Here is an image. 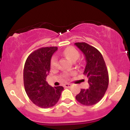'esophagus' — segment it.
<instances>
[{
    "instance_id": "1",
    "label": "esophagus",
    "mask_w": 130,
    "mask_h": 130,
    "mask_svg": "<svg viewBox=\"0 0 130 130\" xmlns=\"http://www.w3.org/2000/svg\"><path fill=\"white\" fill-rule=\"evenodd\" d=\"M64 87H66V88H69V87H71V84H65L64 85Z\"/></svg>"
}]
</instances>
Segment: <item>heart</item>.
Segmentation results:
<instances>
[{
  "mask_svg": "<svg viewBox=\"0 0 130 130\" xmlns=\"http://www.w3.org/2000/svg\"><path fill=\"white\" fill-rule=\"evenodd\" d=\"M63 55L67 58L69 60H70L71 61H77L80 57V53L75 48L73 47H69L66 48L63 51ZM57 58L56 57H52L51 60V67L52 68H54L57 66ZM68 75V73H66L63 75L64 78H66Z\"/></svg>",
  "mask_w": 130,
  "mask_h": 130,
  "instance_id": "b5f03b06",
  "label": "heart"
}]
</instances>
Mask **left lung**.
<instances>
[{
	"instance_id": "1",
	"label": "left lung",
	"mask_w": 130,
	"mask_h": 130,
	"mask_svg": "<svg viewBox=\"0 0 130 130\" xmlns=\"http://www.w3.org/2000/svg\"><path fill=\"white\" fill-rule=\"evenodd\" d=\"M75 45L84 53L86 65L84 74L88 78L89 87L82 89L76 100L85 106H92L100 101L105 94L109 84V75L103 55L94 47L86 43Z\"/></svg>"
}]
</instances>
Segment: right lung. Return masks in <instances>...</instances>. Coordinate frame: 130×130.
<instances>
[{
    "label": "right lung",
    "mask_w": 130,
    "mask_h": 130,
    "mask_svg": "<svg viewBox=\"0 0 130 130\" xmlns=\"http://www.w3.org/2000/svg\"><path fill=\"white\" fill-rule=\"evenodd\" d=\"M58 50L56 46L36 50L28 56L24 64L23 79L27 96L41 108L53 107L60 99L62 86L52 87L46 81L50 70L51 58Z\"/></svg>",
    "instance_id": "add662e5"
}]
</instances>
